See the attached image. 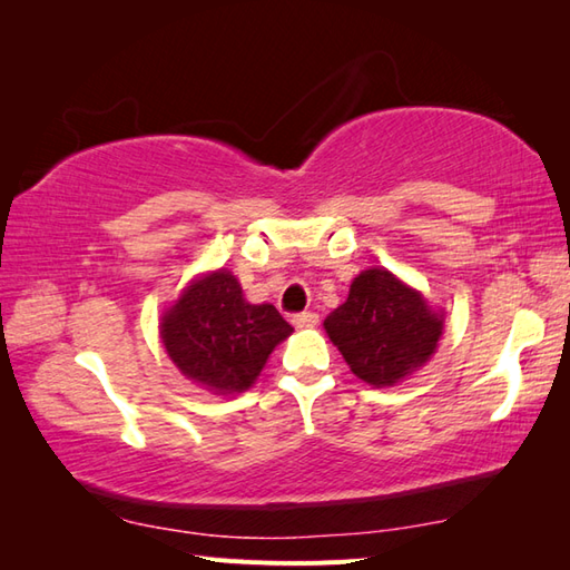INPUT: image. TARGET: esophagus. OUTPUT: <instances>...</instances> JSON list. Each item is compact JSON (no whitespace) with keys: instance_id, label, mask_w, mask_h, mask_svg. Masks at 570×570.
Listing matches in <instances>:
<instances>
[{"instance_id":"34e87169","label":"esophagus","mask_w":570,"mask_h":570,"mask_svg":"<svg viewBox=\"0 0 570 570\" xmlns=\"http://www.w3.org/2000/svg\"><path fill=\"white\" fill-rule=\"evenodd\" d=\"M292 323H294V328H298V331H304V328H316L318 325V313H296V316L292 318Z\"/></svg>"}]
</instances>
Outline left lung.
Listing matches in <instances>:
<instances>
[{
	"instance_id": "left-lung-1",
	"label": "left lung",
	"mask_w": 570,
	"mask_h": 570,
	"mask_svg": "<svg viewBox=\"0 0 570 570\" xmlns=\"http://www.w3.org/2000/svg\"><path fill=\"white\" fill-rule=\"evenodd\" d=\"M323 325L355 377L394 386L431 360L443 313L392 272L372 266L355 276L347 301Z\"/></svg>"
}]
</instances>
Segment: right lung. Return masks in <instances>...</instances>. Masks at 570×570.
<instances>
[{
	"label": "right lung",
	"mask_w": 570,
	"mask_h": 570,
	"mask_svg": "<svg viewBox=\"0 0 570 570\" xmlns=\"http://www.w3.org/2000/svg\"><path fill=\"white\" fill-rule=\"evenodd\" d=\"M159 328L180 374L215 394L249 390L274 347L294 333L272 304H249L227 269L186 286Z\"/></svg>",
	"instance_id": "1"
}]
</instances>
